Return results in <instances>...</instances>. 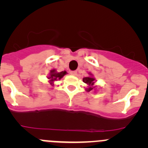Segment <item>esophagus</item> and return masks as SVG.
<instances>
[{"instance_id": "34e87169", "label": "esophagus", "mask_w": 148, "mask_h": 148, "mask_svg": "<svg viewBox=\"0 0 148 148\" xmlns=\"http://www.w3.org/2000/svg\"><path fill=\"white\" fill-rule=\"evenodd\" d=\"M70 74L73 76H76L77 74V71H71V72H70Z\"/></svg>"}]
</instances>
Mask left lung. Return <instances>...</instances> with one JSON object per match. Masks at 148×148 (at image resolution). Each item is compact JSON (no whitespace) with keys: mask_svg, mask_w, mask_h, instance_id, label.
<instances>
[{"mask_svg":"<svg viewBox=\"0 0 148 148\" xmlns=\"http://www.w3.org/2000/svg\"><path fill=\"white\" fill-rule=\"evenodd\" d=\"M95 81V79L93 78L92 77H84V78H83L84 82L87 84L89 85V87L86 89V91H87V92H90V91H92V89H95V86H94Z\"/></svg>","mask_w":148,"mask_h":148,"instance_id":"obj_1","label":"left lung"}]
</instances>
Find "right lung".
<instances>
[{
	"instance_id": "right-lung-1",
	"label": "right lung",
	"mask_w": 148,
	"mask_h": 148,
	"mask_svg": "<svg viewBox=\"0 0 148 148\" xmlns=\"http://www.w3.org/2000/svg\"><path fill=\"white\" fill-rule=\"evenodd\" d=\"M66 74V71H61V72H56V70L53 69L50 71V76L48 77L49 79V83L51 86L53 85V82L57 81V80L61 79L65 74Z\"/></svg>"
}]
</instances>
